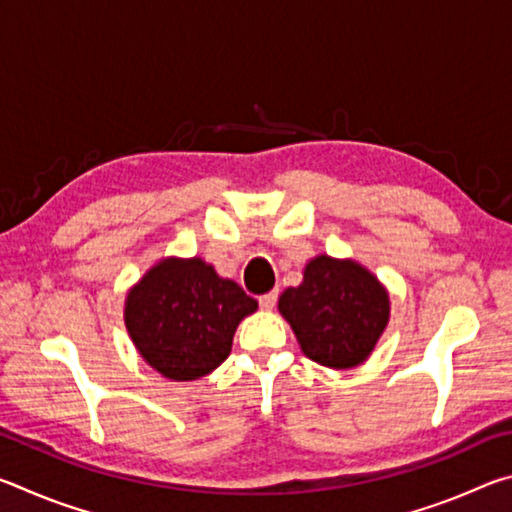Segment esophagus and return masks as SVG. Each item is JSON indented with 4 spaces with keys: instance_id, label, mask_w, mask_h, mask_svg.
<instances>
[{
    "instance_id": "34e87169",
    "label": "esophagus",
    "mask_w": 512,
    "mask_h": 512,
    "mask_svg": "<svg viewBox=\"0 0 512 512\" xmlns=\"http://www.w3.org/2000/svg\"><path fill=\"white\" fill-rule=\"evenodd\" d=\"M277 302V291H271V293H264V296H259V307L262 309H273Z\"/></svg>"
}]
</instances>
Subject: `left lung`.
Here are the masks:
<instances>
[{
	"label": "left lung",
	"instance_id": "1",
	"mask_svg": "<svg viewBox=\"0 0 512 512\" xmlns=\"http://www.w3.org/2000/svg\"><path fill=\"white\" fill-rule=\"evenodd\" d=\"M277 309L311 361L348 370L375 350L391 316V300L368 268L318 255L305 266L300 287L282 293Z\"/></svg>",
	"mask_w": 512,
	"mask_h": 512
}]
</instances>
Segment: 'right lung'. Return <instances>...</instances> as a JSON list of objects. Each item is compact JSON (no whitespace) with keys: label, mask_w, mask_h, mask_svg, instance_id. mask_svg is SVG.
I'll return each instance as SVG.
<instances>
[{"label":"right lung","mask_w":512,"mask_h":512,"mask_svg":"<svg viewBox=\"0 0 512 512\" xmlns=\"http://www.w3.org/2000/svg\"><path fill=\"white\" fill-rule=\"evenodd\" d=\"M253 311L257 300L201 257H167L128 291L124 320L153 370L192 381L228 359L237 325Z\"/></svg>","instance_id":"1"}]
</instances>
